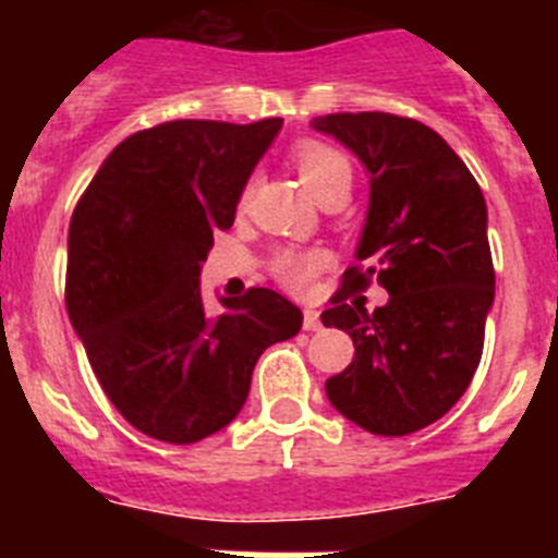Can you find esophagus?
<instances>
[{
    "instance_id": "obj_1",
    "label": "esophagus",
    "mask_w": 558,
    "mask_h": 558,
    "mask_svg": "<svg viewBox=\"0 0 558 558\" xmlns=\"http://www.w3.org/2000/svg\"><path fill=\"white\" fill-rule=\"evenodd\" d=\"M318 327H322V313L318 310H304V329L315 332Z\"/></svg>"
}]
</instances>
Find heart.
Here are the masks:
<instances>
[{
  "label": "heart",
  "instance_id": "heart-1",
  "mask_svg": "<svg viewBox=\"0 0 558 558\" xmlns=\"http://www.w3.org/2000/svg\"><path fill=\"white\" fill-rule=\"evenodd\" d=\"M293 161L315 198H324L329 190H338V186L349 190V184H352V161H349L347 153L338 150L335 145H327V142L302 140L293 147ZM248 195L251 184H245L240 201L245 204ZM324 268H327V254L315 248H282L276 251L274 259H270V270H274L276 279L295 293L310 290L315 276Z\"/></svg>",
  "mask_w": 558,
  "mask_h": 558
}]
</instances>
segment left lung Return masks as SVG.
<instances>
[{"mask_svg": "<svg viewBox=\"0 0 558 558\" xmlns=\"http://www.w3.org/2000/svg\"><path fill=\"white\" fill-rule=\"evenodd\" d=\"M313 128L343 142L372 175L360 265L322 315L354 343L327 397L374 436H408L445 416L481 363L495 302L486 201L458 153L411 117L327 113ZM372 281L389 290V304L368 314L359 293Z\"/></svg>", "mask_w": 558, "mask_h": 558, "instance_id": "left-lung-1", "label": "left lung"}]
</instances>
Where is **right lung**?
I'll return each instance as SVG.
<instances>
[{"label":"right lung","instance_id":"add662e5","mask_svg":"<svg viewBox=\"0 0 558 558\" xmlns=\"http://www.w3.org/2000/svg\"><path fill=\"white\" fill-rule=\"evenodd\" d=\"M282 120H172L113 147L69 223L66 310L113 408L145 436L195 445L243 411L256 360L302 329L268 288L220 299L201 265Z\"/></svg>","mask_w":558,"mask_h":558}]
</instances>
